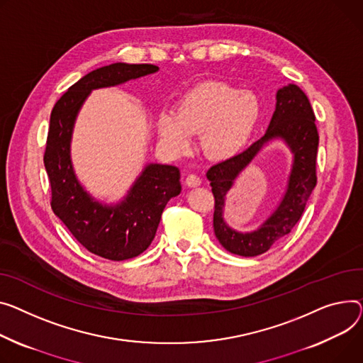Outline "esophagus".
I'll return each instance as SVG.
<instances>
[{"label":"esophagus","instance_id":"esophagus-1","mask_svg":"<svg viewBox=\"0 0 363 363\" xmlns=\"http://www.w3.org/2000/svg\"><path fill=\"white\" fill-rule=\"evenodd\" d=\"M185 184L188 186H199V185H201V178L199 175H196V174H191V175L186 177Z\"/></svg>","mask_w":363,"mask_h":363}]
</instances>
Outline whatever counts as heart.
<instances>
[{
    "label": "heart",
    "mask_w": 363,
    "mask_h": 363,
    "mask_svg": "<svg viewBox=\"0 0 363 363\" xmlns=\"http://www.w3.org/2000/svg\"><path fill=\"white\" fill-rule=\"evenodd\" d=\"M261 118V102L251 90L208 82L189 90L175 112L157 116V133L175 153H185L192 134L201 133V147L214 159L236 156L251 140Z\"/></svg>",
    "instance_id": "b5f03b06"
}]
</instances>
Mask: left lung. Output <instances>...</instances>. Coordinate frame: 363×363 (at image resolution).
I'll list each match as a JSON object with an SVG mask.
<instances>
[{
  "label": "left lung",
  "mask_w": 363,
  "mask_h": 363,
  "mask_svg": "<svg viewBox=\"0 0 363 363\" xmlns=\"http://www.w3.org/2000/svg\"><path fill=\"white\" fill-rule=\"evenodd\" d=\"M274 139L284 140L294 156L285 194L275 211L258 230L238 233L223 217L225 194L262 147ZM318 140L315 115L306 94L296 84H287L277 90L276 109L265 134L245 152L208 169L206 175L214 196V235L225 250L240 257H255L269 251L273 244L295 228L312 189L317 185Z\"/></svg>",
  "instance_id": "1"
}]
</instances>
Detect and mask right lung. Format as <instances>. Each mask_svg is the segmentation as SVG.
Segmentation results:
<instances>
[{
  "label": "right lung",
  "mask_w": 363,
  "mask_h": 363,
  "mask_svg": "<svg viewBox=\"0 0 363 363\" xmlns=\"http://www.w3.org/2000/svg\"><path fill=\"white\" fill-rule=\"evenodd\" d=\"M157 69L153 64L125 62L93 69L61 96L51 112L43 156L52 191L51 207L87 251L106 259H130L149 248L163 208L179 196L181 172L172 164L149 163L124 200L116 204L101 203L76 177L69 155L72 130L91 90L123 84Z\"/></svg>",
  "instance_id": "right-lung-1"
}]
</instances>
